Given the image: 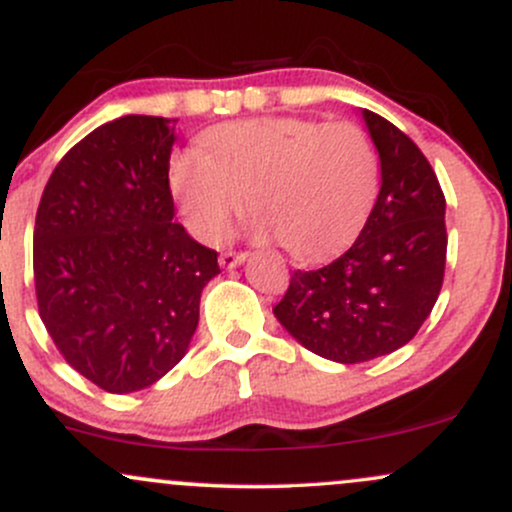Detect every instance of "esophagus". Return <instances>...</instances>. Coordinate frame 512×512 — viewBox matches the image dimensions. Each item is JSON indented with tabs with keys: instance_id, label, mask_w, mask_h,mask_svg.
<instances>
[{
	"instance_id": "esophagus-1",
	"label": "esophagus",
	"mask_w": 512,
	"mask_h": 512,
	"mask_svg": "<svg viewBox=\"0 0 512 512\" xmlns=\"http://www.w3.org/2000/svg\"><path fill=\"white\" fill-rule=\"evenodd\" d=\"M245 260H248V252H223L219 257V264L223 269H236Z\"/></svg>"
}]
</instances>
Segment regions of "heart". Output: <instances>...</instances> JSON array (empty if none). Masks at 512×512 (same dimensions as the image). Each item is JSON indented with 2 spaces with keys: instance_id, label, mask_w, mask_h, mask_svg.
<instances>
[{
  "instance_id": "b5f03b06",
  "label": "heart",
  "mask_w": 512,
  "mask_h": 512,
  "mask_svg": "<svg viewBox=\"0 0 512 512\" xmlns=\"http://www.w3.org/2000/svg\"><path fill=\"white\" fill-rule=\"evenodd\" d=\"M170 192L187 231L221 243L248 209L252 236L281 240L298 260L334 255L358 236L378 195V156L361 127L301 117L228 122L207 134V154L170 161Z\"/></svg>"
}]
</instances>
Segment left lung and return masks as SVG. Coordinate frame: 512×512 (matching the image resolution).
Returning a JSON list of instances; mask_svg holds the SVG:
<instances>
[{
    "instance_id": "obj_1",
    "label": "left lung",
    "mask_w": 512,
    "mask_h": 512,
    "mask_svg": "<svg viewBox=\"0 0 512 512\" xmlns=\"http://www.w3.org/2000/svg\"><path fill=\"white\" fill-rule=\"evenodd\" d=\"M380 156V192L344 255L296 269L276 320L313 354L363 363L414 339L445 274V197L431 163L402 129L361 110Z\"/></svg>"
}]
</instances>
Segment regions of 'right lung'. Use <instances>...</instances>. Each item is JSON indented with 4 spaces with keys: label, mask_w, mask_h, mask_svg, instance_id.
<instances>
[{
    "label": "right lung",
    "mask_w": 512,
    "mask_h": 512,
    "mask_svg": "<svg viewBox=\"0 0 512 512\" xmlns=\"http://www.w3.org/2000/svg\"><path fill=\"white\" fill-rule=\"evenodd\" d=\"M175 120L125 115L52 170L33 231L40 320L64 361L113 395L178 366L216 250L180 223L168 185Z\"/></svg>",
    "instance_id": "add662e5"
}]
</instances>
